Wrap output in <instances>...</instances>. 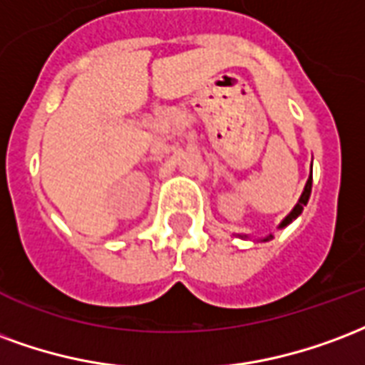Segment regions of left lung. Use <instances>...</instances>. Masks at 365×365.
Returning a JSON list of instances; mask_svg holds the SVG:
<instances>
[{"label": "left lung", "instance_id": "obj_1", "mask_svg": "<svg viewBox=\"0 0 365 365\" xmlns=\"http://www.w3.org/2000/svg\"><path fill=\"white\" fill-rule=\"evenodd\" d=\"M311 185H313V177H309V180H307V185H305V188H303L302 198H299V202H297V204H295V208L292 210V214H289L288 217H286V220H284V222L280 223V227H284V225H288V223L292 222V220H295V217H297V215L302 214L303 206H305V204H307V200H309Z\"/></svg>", "mask_w": 365, "mask_h": 365}]
</instances>
